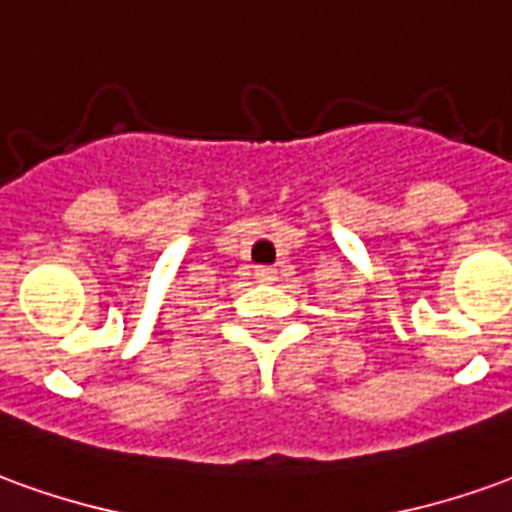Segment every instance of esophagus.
Instances as JSON below:
<instances>
[{
	"mask_svg": "<svg viewBox=\"0 0 512 512\" xmlns=\"http://www.w3.org/2000/svg\"><path fill=\"white\" fill-rule=\"evenodd\" d=\"M274 274H277V271H274V268H268V266L255 268V280L257 282H274Z\"/></svg>",
	"mask_w": 512,
	"mask_h": 512,
	"instance_id": "obj_1",
	"label": "esophagus"
}]
</instances>
